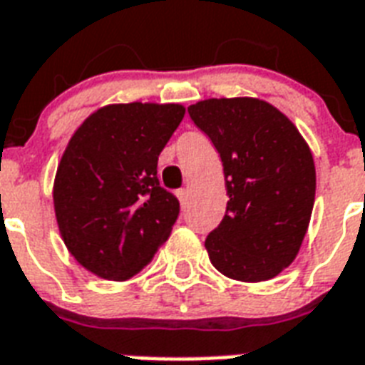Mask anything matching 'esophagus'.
I'll return each instance as SVG.
<instances>
[{
  "label": "esophagus",
  "instance_id": "34e87169",
  "mask_svg": "<svg viewBox=\"0 0 365 365\" xmlns=\"http://www.w3.org/2000/svg\"><path fill=\"white\" fill-rule=\"evenodd\" d=\"M177 197H179L180 205H186V200H188V190H186V188H180V190H177Z\"/></svg>",
  "mask_w": 365,
  "mask_h": 365
}]
</instances>
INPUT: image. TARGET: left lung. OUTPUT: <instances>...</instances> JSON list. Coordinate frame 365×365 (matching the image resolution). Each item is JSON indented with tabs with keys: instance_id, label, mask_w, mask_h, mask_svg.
Here are the masks:
<instances>
[{
	"instance_id": "8db88e82",
	"label": "left lung",
	"mask_w": 365,
	"mask_h": 365,
	"mask_svg": "<svg viewBox=\"0 0 365 365\" xmlns=\"http://www.w3.org/2000/svg\"><path fill=\"white\" fill-rule=\"evenodd\" d=\"M188 114L221 156L228 196L221 225L205 238L209 261L238 282L278 276L295 261L314 207L309 144L261 98H205Z\"/></svg>"
}]
</instances>
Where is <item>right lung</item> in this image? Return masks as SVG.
<instances>
[{"label": "right lung", "instance_id": "add662e5", "mask_svg": "<svg viewBox=\"0 0 365 365\" xmlns=\"http://www.w3.org/2000/svg\"><path fill=\"white\" fill-rule=\"evenodd\" d=\"M182 104H108L70 138L53 185L62 242L98 278L140 272L169 238L179 200L160 186L158 156Z\"/></svg>", "mask_w": 365, "mask_h": 365}]
</instances>
